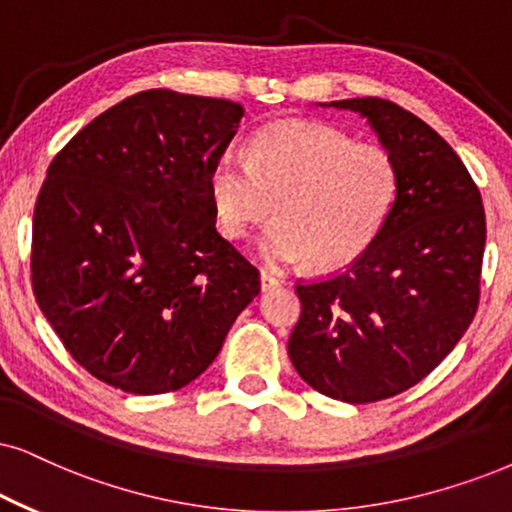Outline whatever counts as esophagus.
Masks as SVG:
<instances>
[{"label":"esophagus","instance_id":"esophagus-1","mask_svg":"<svg viewBox=\"0 0 512 512\" xmlns=\"http://www.w3.org/2000/svg\"><path fill=\"white\" fill-rule=\"evenodd\" d=\"M260 283H262V290H274V288L281 286L283 278L278 276V274H274V271H271V269H262L260 271Z\"/></svg>","mask_w":512,"mask_h":512}]
</instances>
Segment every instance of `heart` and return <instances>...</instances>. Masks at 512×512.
<instances>
[{"instance_id": "b5f03b06", "label": "heart", "mask_w": 512, "mask_h": 512, "mask_svg": "<svg viewBox=\"0 0 512 512\" xmlns=\"http://www.w3.org/2000/svg\"><path fill=\"white\" fill-rule=\"evenodd\" d=\"M250 148V160L234 148L217 155L208 191L226 238L248 236L274 210L281 215L257 241L264 260L342 269L371 248L392 215L399 165L378 141H354L316 122H278L260 129Z\"/></svg>"}]
</instances>
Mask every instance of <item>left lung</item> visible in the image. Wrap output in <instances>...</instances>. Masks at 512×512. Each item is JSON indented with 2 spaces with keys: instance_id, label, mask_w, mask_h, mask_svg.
<instances>
[{
  "instance_id": "obj_1",
  "label": "left lung",
  "mask_w": 512,
  "mask_h": 512,
  "mask_svg": "<svg viewBox=\"0 0 512 512\" xmlns=\"http://www.w3.org/2000/svg\"><path fill=\"white\" fill-rule=\"evenodd\" d=\"M328 106L371 122L399 165V196L347 271L297 283L302 312L288 354L316 392L371 404L420 383L468 331L487 222L480 189L430 125L378 96Z\"/></svg>"
}]
</instances>
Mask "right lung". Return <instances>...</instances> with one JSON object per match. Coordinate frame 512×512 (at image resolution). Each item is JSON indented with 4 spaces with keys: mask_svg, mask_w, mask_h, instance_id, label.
I'll return each instance as SVG.
<instances>
[{
    "mask_svg": "<svg viewBox=\"0 0 512 512\" xmlns=\"http://www.w3.org/2000/svg\"><path fill=\"white\" fill-rule=\"evenodd\" d=\"M241 103L148 89L51 160L32 217V290L63 347L129 394L189 385L260 295L215 229L208 172Z\"/></svg>",
    "mask_w": 512,
    "mask_h": 512,
    "instance_id": "1",
    "label": "right lung"
}]
</instances>
